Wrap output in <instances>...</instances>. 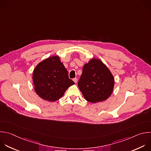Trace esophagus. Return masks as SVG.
<instances>
[{
    "label": "esophagus",
    "instance_id": "obj_1",
    "mask_svg": "<svg viewBox=\"0 0 151 151\" xmlns=\"http://www.w3.org/2000/svg\"><path fill=\"white\" fill-rule=\"evenodd\" d=\"M73 82L76 83H77V82H78V79L75 78H74V79H73Z\"/></svg>",
    "mask_w": 151,
    "mask_h": 151
}]
</instances>
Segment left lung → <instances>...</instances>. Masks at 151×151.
Segmentation results:
<instances>
[{
    "instance_id": "1",
    "label": "left lung",
    "mask_w": 151,
    "mask_h": 151,
    "mask_svg": "<svg viewBox=\"0 0 151 151\" xmlns=\"http://www.w3.org/2000/svg\"><path fill=\"white\" fill-rule=\"evenodd\" d=\"M78 85L86 101L96 103L110 97L114 89V78L101 60L92 58L83 66Z\"/></svg>"
}]
</instances>
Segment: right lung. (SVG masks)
<instances>
[{
	"mask_svg": "<svg viewBox=\"0 0 151 151\" xmlns=\"http://www.w3.org/2000/svg\"><path fill=\"white\" fill-rule=\"evenodd\" d=\"M36 93L50 102L59 99L66 89L75 84L58 56L50 57L39 63L32 74Z\"/></svg>",
	"mask_w": 151,
	"mask_h": 151,
	"instance_id": "1",
	"label": "right lung"
}]
</instances>
